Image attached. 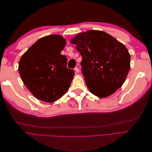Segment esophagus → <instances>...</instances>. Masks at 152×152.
Masks as SVG:
<instances>
[{
	"label": "esophagus",
	"instance_id": "esophagus-1",
	"mask_svg": "<svg viewBox=\"0 0 152 152\" xmlns=\"http://www.w3.org/2000/svg\"><path fill=\"white\" fill-rule=\"evenodd\" d=\"M74 70H75V73H79V68H77V67H75V68H74Z\"/></svg>",
	"mask_w": 152,
	"mask_h": 152
}]
</instances>
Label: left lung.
Returning <instances> with one entry per match:
<instances>
[{
    "instance_id": "1",
    "label": "left lung",
    "mask_w": 152,
    "mask_h": 152,
    "mask_svg": "<svg viewBox=\"0 0 152 152\" xmlns=\"http://www.w3.org/2000/svg\"><path fill=\"white\" fill-rule=\"evenodd\" d=\"M70 43L80 53L82 73L92 94L106 98L122 87L131 63L130 54L122 43L100 30L79 33Z\"/></svg>"
}]
</instances>
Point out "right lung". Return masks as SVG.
<instances>
[{
  "label": "right lung",
  "mask_w": 152,
  "mask_h": 152,
  "mask_svg": "<svg viewBox=\"0 0 152 152\" xmlns=\"http://www.w3.org/2000/svg\"><path fill=\"white\" fill-rule=\"evenodd\" d=\"M66 44L60 35L45 36L20 58L18 70L21 80L37 99L54 102L70 87L75 72L66 67V57L61 54Z\"/></svg>",
  "instance_id": "right-lung-1"
}]
</instances>
